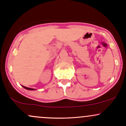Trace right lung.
I'll use <instances>...</instances> for the list:
<instances>
[{
    "instance_id": "add662e5",
    "label": "right lung",
    "mask_w": 126,
    "mask_h": 126,
    "mask_svg": "<svg viewBox=\"0 0 126 126\" xmlns=\"http://www.w3.org/2000/svg\"><path fill=\"white\" fill-rule=\"evenodd\" d=\"M24 88L26 89V90H35V89H33V88H28V87H26V86H22Z\"/></svg>"
}]
</instances>
